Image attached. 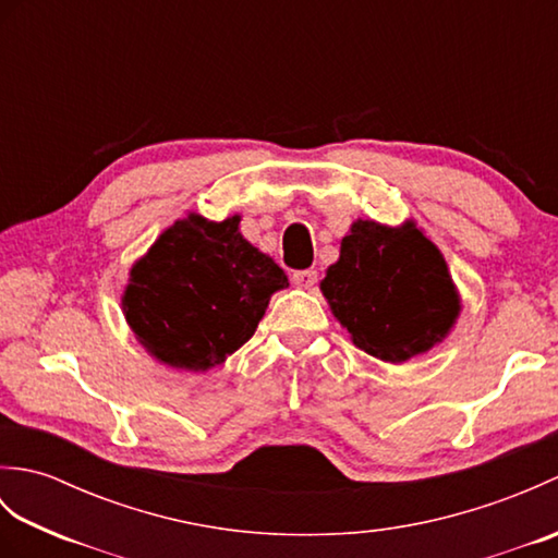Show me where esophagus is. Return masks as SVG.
Returning <instances> with one entry per match:
<instances>
[{"mask_svg":"<svg viewBox=\"0 0 558 558\" xmlns=\"http://www.w3.org/2000/svg\"><path fill=\"white\" fill-rule=\"evenodd\" d=\"M318 280V272L314 268H306V270H294L292 272V282L298 288H304V290H312L316 286Z\"/></svg>","mask_w":558,"mask_h":558,"instance_id":"obj_1","label":"esophagus"}]
</instances>
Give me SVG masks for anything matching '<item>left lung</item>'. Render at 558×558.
<instances>
[{
	"label": "left lung",
	"mask_w": 558,
	"mask_h": 558,
	"mask_svg": "<svg viewBox=\"0 0 558 558\" xmlns=\"http://www.w3.org/2000/svg\"><path fill=\"white\" fill-rule=\"evenodd\" d=\"M322 292L354 345L390 364L429 352L460 314L444 254L412 220L352 222Z\"/></svg>",
	"instance_id": "obj_1"
}]
</instances>
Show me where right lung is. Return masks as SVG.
Listing matches in <instances>:
<instances>
[{"label":"right lung","instance_id":"right-lung-1","mask_svg":"<svg viewBox=\"0 0 558 558\" xmlns=\"http://www.w3.org/2000/svg\"><path fill=\"white\" fill-rule=\"evenodd\" d=\"M288 276L240 232L189 213L129 270L122 310L150 357L172 369L208 372L254 336L270 294Z\"/></svg>","mask_w":558,"mask_h":558}]
</instances>
